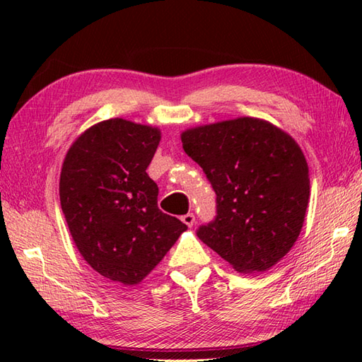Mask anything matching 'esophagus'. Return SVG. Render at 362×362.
Returning a JSON list of instances; mask_svg holds the SVG:
<instances>
[{"label":"esophagus","instance_id":"1","mask_svg":"<svg viewBox=\"0 0 362 362\" xmlns=\"http://www.w3.org/2000/svg\"><path fill=\"white\" fill-rule=\"evenodd\" d=\"M182 221L185 222L188 227H193L194 222H196V218H194L193 213H188V214H185V216H182Z\"/></svg>","mask_w":362,"mask_h":362}]
</instances>
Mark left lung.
Listing matches in <instances>:
<instances>
[{"label": "left lung", "mask_w": 362, "mask_h": 362, "mask_svg": "<svg viewBox=\"0 0 362 362\" xmlns=\"http://www.w3.org/2000/svg\"><path fill=\"white\" fill-rule=\"evenodd\" d=\"M216 193L218 216L197 236L235 271H269L302 232L310 169L297 141L261 118L241 117L180 134Z\"/></svg>", "instance_id": "obj_1"}]
</instances>
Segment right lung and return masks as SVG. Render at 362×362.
<instances>
[{
	"label": "right lung",
	"mask_w": 362,
	"mask_h": 362,
	"mask_svg": "<svg viewBox=\"0 0 362 362\" xmlns=\"http://www.w3.org/2000/svg\"><path fill=\"white\" fill-rule=\"evenodd\" d=\"M161 130L122 118L96 122L64 158L59 194L68 230L96 272L132 286L148 276L188 228L160 211L146 173Z\"/></svg>",
	"instance_id": "add662e5"
}]
</instances>
